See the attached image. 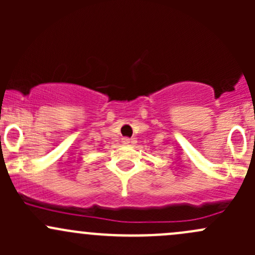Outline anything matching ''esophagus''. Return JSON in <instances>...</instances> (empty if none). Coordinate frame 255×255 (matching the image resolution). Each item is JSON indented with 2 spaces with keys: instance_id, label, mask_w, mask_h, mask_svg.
<instances>
[{
  "instance_id": "34e87169",
  "label": "esophagus",
  "mask_w": 255,
  "mask_h": 255,
  "mask_svg": "<svg viewBox=\"0 0 255 255\" xmlns=\"http://www.w3.org/2000/svg\"><path fill=\"white\" fill-rule=\"evenodd\" d=\"M122 143L123 144H129L130 139H129V138H122Z\"/></svg>"
}]
</instances>
